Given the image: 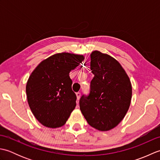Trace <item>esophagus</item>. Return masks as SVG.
I'll list each match as a JSON object with an SVG mask.
<instances>
[{"label": "esophagus", "instance_id": "1", "mask_svg": "<svg viewBox=\"0 0 160 160\" xmlns=\"http://www.w3.org/2000/svg\"><path fill=\"white\" fill-rule=\"evenodd\" d=\"M76 96H77V100H79L80 98V96H81V93L80 92L76 93Z\"/></svg>", "mask_w": 160, "mask_h": 160}]
</instances>
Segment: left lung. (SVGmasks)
I'll list each match as a JSON object with an SVG mask.
<instances>
[{
  "label": "left lung",
  "mask_w": 160,
  "mask_h": 160,
  "mask_svg": "<svg viewBox=\"0 0 160 160\" xmlns=\"http://www.w3.org/2000/svg\"><path fill=\"white\" fill-rule=\"evenodd\" d=\"M90 68L94 77L90 93L80 100V109L91 127L100 131L115 128L130 107L132 86L121 64L99 51L91 53Z\"/></svg>",
  "instance_id": "obj_1"
}]
</instances>
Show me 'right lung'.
Masks as SVG:
<instances>
[{"instance_id":"1","label":"right lung","mask_w":160,"mask_h":160,"mask_svg":"<svg viewBox=\"0 0 160 160\" xmlns=\"http://www.w3.org/2000/svg\"><path fill=\"white\" fill-rule=\"evenodd\" d=\"M84 60V56L62 52L42 60L29 77L27 98L40 124L56 128L65 124L76 106L69 73Z\"/></svg>"}]
</instances>
